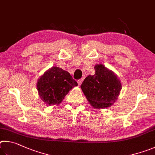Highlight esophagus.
I'll return each mask as SVG.
<instances>
[{
    "instance_id": "obj_1",
    "label": "esophagus",
    "mask_w": 155,
    "mask_h": 155,
    "mask_svg": "<svg viewBox=\"0 0 155 155\" xmlns=\"http://www.w3.org/2000/svg\"><path fill=\"white\" fill-rule=\"evenodd\" d=\"M83 80H84V78H82V79H80V80H79L78 81V85L79 86H80L81 85V84L82 83V82H83Z\"/></svg>"
}]
</instances>
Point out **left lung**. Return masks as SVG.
<instances>
[{
    "instance_id": "obj_1",
    "label": "left lung",
    "mask_w": 155,
    "mask_h": 155,
    "mask_svg": "<svg viewBox=\"0 0 155 155\" xmlns=\"http://www.w3.org/2000/svg\"><path fill=\"white\" fill-rule=\"evenodd\" d=\"M94 70V75L86 77L81 88L93 107H109L116 102L120 94V81L114 73L101 64H96Z\"/></svg>"
}]
</instances>
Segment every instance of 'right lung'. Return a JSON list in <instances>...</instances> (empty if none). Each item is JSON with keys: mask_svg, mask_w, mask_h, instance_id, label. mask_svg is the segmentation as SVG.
Here are the masks:
<instances>
[{"mask_svg": "<svg viewBox=\"0 0 155 155\" xmlns=\"http://www.w3.org/2000/svg\"><path fill=\"white\" fill-rule=\"evenodd\" d=\"M78 86L69 72L52 67L38 79L37 87L41 99L48 105H58L70 90Z\"/></svg>", "mask_w": 155, "mask_h": 155, "instance_id": "obj_1", "label": "right lung"}]
</instances>
